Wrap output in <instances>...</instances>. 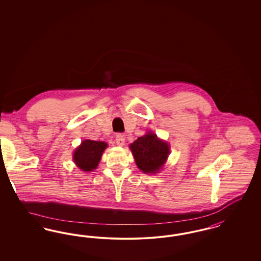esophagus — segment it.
I'll return each mask as SVG.
<instances>
[{"label": "esophagus", "instance_id": "34e87169", "mask_svg": "<svg viewBox=\"0 0 261 261\" xmlns=\"http://www.w3.org/2000/svg\"><path fill=\"white\" fill-rule=\"evenodd\" d=\"M115 142H116V144H117V146H120V147H122V146H124L125 144V138L122 134H117L116 135V138H115Z\"/></svg>", "mask_w": 261, "mask_h": 261}]
</instances>
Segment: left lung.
<instances>
[{
	"instance_id": "8db88e82",
	"label": "left lung",
	"mask_w": 261,
	"mask_h": 261,
	"mask_svg": "<svg viewBox=\"0 0 261 261\" xmlns=\"http://www.w3.org/2000/svg\"><path fill=\"white\" fill-rule=\"evenodd\" d=\"M129 148L138 168L144 173H158L162 169L170 152L169 145L152 132L139 137Z\"/></svg>"
}]
</instances>
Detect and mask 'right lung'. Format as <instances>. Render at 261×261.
I'll use <instances>...</instances> for the list:
<instances>
[{"instance_id":"1","label":"right lung","mask_w":261,"mask_h":261,"mask_svg":"<svg viewBox=\"0 0 261 261\" xmlns=\"http://www.w3.org/2000/svg\"><path fill=\"white\" fill-rule=\"evenodd\" d=\"M107 147L108 144L105 142L85 140L75 149L73 162L82 171H93L98 167L102 152Z\"/></svg>"}]
</instances>
